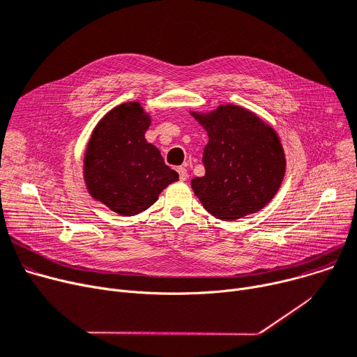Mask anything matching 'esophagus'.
Returning <instances> with one entry per match:
<instances>
[{
	"mask_svg": "<svg viewBox=\"0 0 357 357\" xmlns=\"http://www.w3.org/2000/svg\"><path fill=\"white\" fill-rule=\"evenodd\" d=\"M176 171H178V174H179V179H181V181H186V179H188V172H186V169H185L183 166H179V167L176 169Z\"/></svg>",
	"mask_w": 357,
	"mask_h": 357,
	"instance_id": "esophagus-1",
	"label": "esophagus"
}]
</instances>
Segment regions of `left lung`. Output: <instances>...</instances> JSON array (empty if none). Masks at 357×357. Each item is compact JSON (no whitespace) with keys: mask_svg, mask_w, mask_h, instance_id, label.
Segmentation results:
<instances>
[{"mask_svg":"<svg viewBox=\"0 0 357 357\" xmlns=\"http://www.w3.org/2000/svg\"><path fill=\"white\" fill-rule=\"evenodd\" d=\"M191 114L208 133L202 153L205 175L191 181L204 208L224 221L264 208L285 175L276 131L252 111L233 104L208 114Z\"/></svg>","mask_w":357,"mask_h":357,"instance_id":"left-lung-1","label":"left lung"}]
</instances>
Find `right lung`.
Returning <instances> with one entry per match:
<instances>
[{
	"mask_svg": "<svg viewBox=\"0 0 357 357\" xmlns=\"http://www.w3.org/2000/svg\"><path fill=\"white\" fill-rule=\"evenodd\" d=\"M150 117L139 102L108 111L93 128L84 158V178L92 198L121 215L153 205L179 175L165 165L159 149L144 139Z\"/></svg>",
	"mask_w": 357,
	"mask_h": 357,
	"instance_id": "add662e5",
	"label": "right lung"
}]
</instances>
